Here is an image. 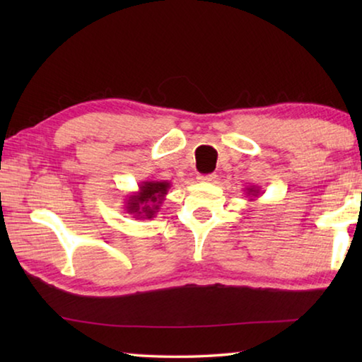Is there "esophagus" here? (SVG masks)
<instances>
[{"mask_svg":"<svg viewBox=\"0 0 362 362\" xmlns=\"http://www.w3.org/2000/svg\"><path fill=\"white\" fill-rule=\"evenodd\" d=\"M216 174H207V175H198V180L203 182V183H211L216 180Z\"/></svg>","mask_w":362,"mask_h":362,"instance_id":"34e87169","label":"esophagus"}]
</instances>
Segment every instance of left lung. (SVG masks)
Instances as JSON below:
<instances>
[{
    "label": "left lung",
    "mask_w": 362,
    "mask_h": 362,
    "mask_svg": "<svg viewBox=\"0 0 362 362\" xmlns=\"http://www.w3.org/2000/svg\"><path fill=\"white\" fill-rule=\"evenodd\" d=\"M244 192H246L247 198H250L249 201H252V198H255V196L260 194V188L255 187V185H250V187H246V189H244Z\"/></svg>",
    "instance_id": "left-lung-1"
}]
</instances>
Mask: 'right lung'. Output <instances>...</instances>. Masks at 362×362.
Returning a JSON list of instances; mask_svg holds the SVG:
<instances>
[{
	"label": "right lung",
	"instance_id": "add662e5",
	"mask_svg": "<svg viewBox=\"0 0 362 362\" xmlns=\"http://www.w3.org/2000/svg\"><path fill=\"white\" fill-rule=\"evenodd\" d=\"M170 188L168 180H145L139 185V192L126 198L124 209L134 218H153L163 206Z\"/></svg>",
	"mask_w": 362,
	"mask_h": 362
}]
</instances>
